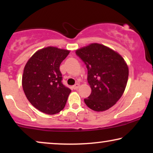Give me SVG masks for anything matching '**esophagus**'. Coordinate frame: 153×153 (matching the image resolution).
I'll return each instance as SVG.
<instances>
[{"label": "esophagus", "mask_w": 153, "mask_h": 153, "mask_svg": "<svg viewBox=\"0 0 153 153\" xmlns=\"http://www.w3.org/2000/svg\"><path fill=\"white\" fill-rule=\"evenodd\" d=\"M79 87V83H76V84L73 85V88H74V90H76L77 88H78Z\"/></svg>", "instance_id": "esophagus-1"}]
</instances>
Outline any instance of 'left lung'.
Returning <instances> with one entry per match:
<instances>
[{
  "instance_id": "8db88e82",
  "label": "left lung",
  "mask_w": 153,
  "mask_h": 153,
  "mask_svg": "<svg viewBox=\"0 0 153 153\" xmlns=\"http://www.w3.org/2000/svg\"><path fill=\"white\" fill-rule=\"evenodd\" d=\"M88 70V82L91 94L84 99L86 105L95 111L108 109L124 93L129 70L120 54L100 44L93 43L76 51Z\"/></svg>"
}]
</instances>
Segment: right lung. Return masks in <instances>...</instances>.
<instances>
[{
    "instance_id": "1",
    "label": "right lung",
    "mask_w": 153,
    "mask_h": 153,
    "mask_svg": "<svg viewBox=\"0 0 153 153\" xmlns=\"http://www.w3.org/2000/svg\"><path fill=\"white\" fill-rule=\"evenodd\" d=\"M70 51L53 47L39 50L25 65L22 86L32 105L45 114L59 113L65 106L71 90L62 83L60 65Z\"/></svg>"
}]
</instances>
